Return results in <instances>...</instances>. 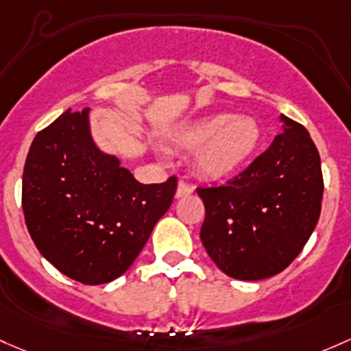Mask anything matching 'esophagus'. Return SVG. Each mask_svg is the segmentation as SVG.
Wrapping results in <instances>:
<instances>
[{
    "instance_id": "34e87169",
    "label": "esophagus",
    "mask_w": 351,
    "mask_h": 351,
    "mask_svg": "<svg viewBox=\"0 0 351 351\" xmlns=\"http://www.w3.org/2000/svg\"><path fill=\"white\" fill-rule=\"evenodd\" d=\"M193 193V186L190 185V183L183 182V180H180L178 182V188H176V198H183V197H188V195Z\"/></svg>"
}]
</instances>
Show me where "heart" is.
Instances as JSON below:
<instances>
[{
  "label": "heart",
  "mask_w": 351,
  "mask_h": 351,
  "mask_svg": "<svg viewBox=\"0 0 351 351\" xmlns=\"http://www.w3.org/2000/svg\"><path fill=\"white\" fill-rule=\"evenodd\" d=\"M259 126L250 117L217 112L202 117L180 136L182 146L200 147L195 165L208 178H223L237 171L259 145Z\"/></svg>",
  "instance_id": "obj_1"
}]
</instances>
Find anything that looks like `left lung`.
I'll list each match as a JSON object with an SVG mask.
<instances>
[{"label":"left lung","mask_w":351,"mask_h":351,"mask_svg":"<svg viewBox=\"0 0 351 351\" xmlns=\"http://www.w3.org/2000/svg\"><path fill=\"white\" fill-rule=\"evenodd\" d=\"M284 131L222 186L197 188L210 259L234 279L259 281L287 267L311 237L323 200L319 153L302 124L281 116Z\"/></svg>","instance_id":"8db88e82"}]
</instances>
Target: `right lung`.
Masks as SVG:
<instances>
[{"instance_id": "add662e5", "label": "right lung", "mask_w": 351, "mask_h": 351, "mask_svg": "<svg viewBox=\"0 0 351 351\" xmlns=\"http://www.w3.org/2000/svg\"><path fill=\"white\" fill-rule=\"evenodd\" d=\"M178 180L143 185L88 131V109L65 110L38 132L23 169L25 222L43 257L88 286L134 263L175 197Z\"/></svg>"}]
</instances>
